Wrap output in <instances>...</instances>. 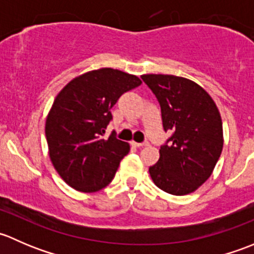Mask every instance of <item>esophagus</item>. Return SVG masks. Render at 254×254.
Returning a JSON list of instances; mask_svg holds the SVG:
<instances>
[{
	"label": "esophagus",
	"instance_id": "obj_1",
	"mask_svg": "<svg viewBox=\"0 0 254 254\" xmlns=\"http://www.w3.org/2000/svg\"><path fill=\"white\" fill-rule=\"evenodd\" d=\"M131 145L135 146V147H143V146H147L148 142L145 141V142H135V141H131Z\"/></svg>",
	"mask_w": 254,
	"mask_h": 254
}]
</instances>
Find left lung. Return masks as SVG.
<instances>
[{
	"label": "left lung",
	"mask_w": 254,
	"mask_h": 254,
	"mask_svg": "<svg viewBox=\"0 0 254 254\" xmlns=\"http://www.w3.org/2000/svg\"><path fill=\"white\" fill-rule=\"evenodd\" d=\"M160 102L163 129L173 134L161 146L157 163L148 168L166 193L186 195L207 181L224 146L219 109L194 81L173 75H142Z\"/></svg>",
	"instance_id": "8db88e82"
}]
</instances>
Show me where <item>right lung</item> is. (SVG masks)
Wrapping results in <instances>:
<instances>
[{"instance_id":"obj_1","label":"right lung","mask_w":254,"mask_h":254,"mask_svg":"<svg viewBox=\"0 0 254 254\" xmlns=\"http://www.w3.org/2000/svg\"><path fill=\"white\" fill-rule=\"evenodd\" d=\"M140 84L137 76L104 67L71 79L59 92L47 117L45 136L51 163L73 189L93 193L113 181L130 145L114 132L108 139L103 135L119 97Z\"/></svg>"}]
</instances>
